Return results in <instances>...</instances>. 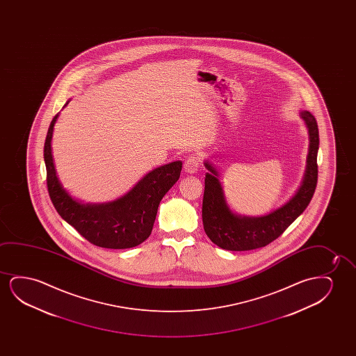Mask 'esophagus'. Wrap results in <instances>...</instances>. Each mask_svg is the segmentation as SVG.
I'll return each instance as SVG.
<instances>
[{
    "instance_id": "obj_1",
    "label": "esophagus",
    "mask_w": 356,
    "mask_h": 356,
    "mask_svg": "<svg viewBox=\"0 0 356 356\" xmlns=\"http://www.w3.org/2000/svg\"><path fill=\"white\" fill-rule=\"evenodd\" d=\"M200 159L198 156H191L186 159L184 169H185L186 172H188V174H195V172H197V170L200 169Z\"/></svg>"
}]
</instances>
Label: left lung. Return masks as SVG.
Listing matches in <instances>:
<instances>
[{
	"label": "left lung",
	"mask_w": 356,
	"mask_h": 356,
	"mask_svg": "<svg viewBox=\"0 0 356 356\" xmlns=\"http://www.w3.org/2000/svg\"><path fill=\"white\" fill-rule=\"evenodd\" d=\"M307 124L310 136L307 171L300 188L282 208L260 218H247L234 215L225 202L224 192L220 184L219 174L208 161L204 165L209 172L205 174L204 195L202 207L203 226L213 243L226 250H252L263 248L278 238L288 226L307 209L315 193L317 185V151L318 127L312 113L300 114Z\"/></svg>",
	"instance_id": "obj_1"
}]
</instances>
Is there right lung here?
Here are the masks:
<instances>
[{
    "label": "right lung",
    "mask_w": 356,
    "mask_h": 356,
    "mask_svg": "<svg viewBox=\"0 0 356 356\" xmlns=\"http://www.w3.org/2000/svg\"><path fill=\"white\" fill-rule=\"evenodd\" d=\"M57 118L58 114L49 124L44 147L47 190L57 213L97 247L127 249L141 244L151 234L161 198L179 180L182 163L176 161L156 168L127 195L112 203L81 204L63 190L54 169L51 140Z\"/></svg>",
    "instance_id": "add662e5"
}]
</instances>
